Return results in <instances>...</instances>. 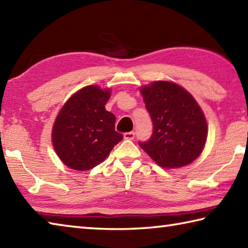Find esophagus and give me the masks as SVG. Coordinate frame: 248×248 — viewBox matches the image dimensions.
<instances>
[{
  "label": "esophagus",
  "mask_w": 248,
  "mask_h": 248,
  "mask_svg": "<svg viewBox=\"0 0 248 248\" xmlns=\"http://www.w3.org/2000/svg\"><path fill=\"white\" fill-rule=\"evenodd\" d=\"M134 137H136V133H134L133 131H130V132H125L124 134V138L125 140H133Z\"/></svg>",
  "instance_id": "1"
}]
</instances>
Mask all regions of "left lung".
<instances>
[{"label": "left lung", "instance_id": "1", "mask_svg": "<svg viewBox=\"0 0 248 248\" xmlns=\"http://www.w3.org/2000/svg\"><path fill=\"white\" fill-rule=\"evenodd\" d=\"M153 123V133L139 142L149 156L165 169L190 164L204 148L207 120L190 93L173 82L155 81L141 87Z\"/></svg>", "mask_w": 248, "mask_h": 248}]
</instances>
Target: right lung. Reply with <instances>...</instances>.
Here are the masks:
<instances>
[{
    "instance_id": "obj_1",
    "label": "right lung",
    "mask_w": 248,
    "mask_h": 248,
    "mask_svg": "<svg viewBox=\"0 0 248 248\" xmlns=\"http://www.w3.org/2000/svg\"><path fill=\"white\" fill-rule=\"evenodd\" d=\"M110 90L83 87L61 108L52 128L56 153L70 169L89 170L108 156L123 140L115 130L116 117L105 108Z\"/></svg>"
}]
</instances>
